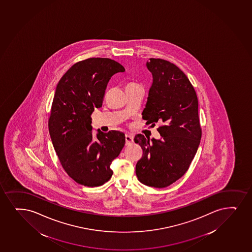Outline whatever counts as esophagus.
Here are the masks:
<instances>
[{"instance_id":"34e87169","label":"esophagus","mask_w":252,"mask_h":252,"mask_svg":"<svg viewBox=\"0 0 252 252\" xmlns=\"http://www.w3.org/2000/svg\"><path fill=\"white\" fill-rule=\"evenodd\" d=\"M133 142V136L130 134L126 135V145H130Z\"/></svg>"}]
</instances>
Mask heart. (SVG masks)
Returning a JSON list of instances; mask_svg holds the SVG:
<instances>
[{"mask_svg": "<svg viewBox=\"0 0 252 252\" xmlns=\"http://www.w3.org/2000/svg\"><path fill=\"white\" fill-rule=\"evenodd\" d=\"M133 84H135V83H130L129 85H133ZM129 85H128V86H129Z\"/></svg>", "mask_w": 252, "mask_h": 252, "instance_id": "heart-1", "label": "heart"}]
</instances>
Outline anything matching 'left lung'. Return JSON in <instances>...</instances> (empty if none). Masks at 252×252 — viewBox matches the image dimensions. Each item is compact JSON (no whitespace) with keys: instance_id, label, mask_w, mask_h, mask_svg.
Wrapping results in <instances>:
<instances>
[{"instance_id":"left-lung-1","label":"left lung","mask_w":252,"mask_h":252,"mask_svg":"<svg viewBox=\"0 0 252 252\" xmlns=\"http://www.w3.org/2000/svg\"><path fill=\"white\" fill-rule=\"evenodd\" d=\"M146 65L153 83L142 118L151 126L161 125L158 128L161 138L135 136L143 150L136 175L143 185L163 188L185 175L197 151L201 137L198 99L189 79L175 64L151 58Z\"/></svg>"}]
</instances>
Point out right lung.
<instances>
[{"mask_svg":"<svg viewBox=\"0 0 252 252\" xmlns=\"http://www.w3.org/2000/svg\"><path fill=\"white\" fill-rule=\"evenodd\" d=\"M124 71L114 60L89 58L72 65L57 84L49 119L51 142L67 175L85 187L110 180V164L124 147L123 132L98 129L94 136L91 126V115L102 107L110 78Z\"/></svg>","mask_w":252,"mask_h":252,"instance_id":"right-lung-1","label":"right lung"}]
</instances>
